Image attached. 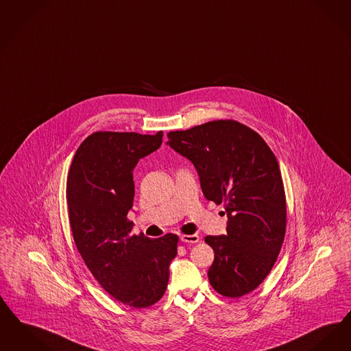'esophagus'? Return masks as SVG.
Segmentation results:
<instances>
[{
	"instance_id": "obj_1",
	"label": "esophagus",
	"mask_w": 351,
	"mask_h": 351,
	"mask_svg": "<svg viewBox=\"0 0 351 351\" xmlns=\"http://www.w3.org/2000/svg\"><path fill=\"white\" fill-rule=\"evenodd\" d=\"M180 240L184 243H198L199 241V237L198 235H182Z\"/></svg>"
}]
</instances>
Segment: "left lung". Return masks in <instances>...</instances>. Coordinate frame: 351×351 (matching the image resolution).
I'll return each mask as SVG.
<instances>
[{
  "label": "left lung",
  "mask_w": 351,
  "mask_h": 351,
  "mask_svg": "<svg viewBox=\"0 0 351 351\" xmlns=\"http://www.w3.org/2000/svg\"><path fill=\"white\" fill-rule=\"evenodd\" d=\"M171 149L196 169L206 199L225 204L227 234L206 237L214 251L208 271L227 298L253 291L274 265L286 232L280 166L263 137L234 120L169 132Z\"/></svg>",
  "instance_id": "1"
}]
</instances>
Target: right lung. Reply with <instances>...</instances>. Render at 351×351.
<instances>
[{
    "label": "right lung",
    "mask_w": 351,
    "mask_h": 351,
    "mask_svg": "<svg viewBox=\"0 0 351 351\" xmlns=\"http://www.w3.org/2000/svg\"><path fill=\"white\" fill-rule=\"evenodd\" d=\"M163 132H97L81 143L66 182L73 238L100 286L123 304L145 308L167 289L179 238L133 235V169L162 145Z\"/></svg>",
    "instance_id": "add662e5"
}]
</instances>
